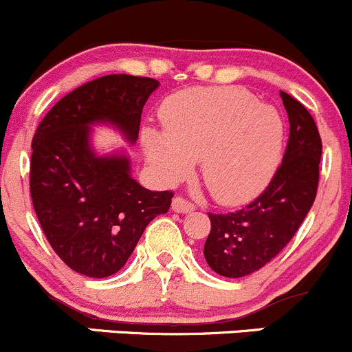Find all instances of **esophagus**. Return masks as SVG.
Instances as JSON below:
<instances>
[{
    "mask_svg": "<svg viewBox=\"0 0 352 352\" xmlns=\"http://www.w3.org/2000/svg\"><path fill=\"white\" fill-rule=\"evenodd\" d=\"M171 208L173 211H176V213H191V211L195 210V205L188 201V199L181 198V196H176V198L173 199Z\"/></svg>",
    "mask_w": 352,
    "mask_h": 352,
    "instance_id": "esophagus-1",
    "label": "esophagus"
}]
</instances>
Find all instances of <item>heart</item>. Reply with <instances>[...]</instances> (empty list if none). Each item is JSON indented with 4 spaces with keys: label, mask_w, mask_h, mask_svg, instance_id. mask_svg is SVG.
I'll use <instances>...</instances> for the list:
<instances>
[{
    "label": "heart",
    "mask_w": 352,
    "mask_h": 352,
    "mask_svg": "<svg viewBox=\"0 0 352 352\" xmlns=\"http://www.w3.org/2000/svg\"><path fill=\"white\" fill-rule=\"evenodd\" d=\"M162 132H142L147 161L162 179L186 176L201 161L203 183L221 205L258 196L280 162L282 116L240 87H199L168 97Z\"/></svg>",
    "instance_id": "obj_1"
}]
</instances>
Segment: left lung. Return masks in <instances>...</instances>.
<instances>
[{
	"label": "left lung",
	"mask_w": 352,
	"mask_h": 352,
	"mask_svg": "<svg viewBox=\"0 0 352 352\" xmlns=\"http://www.w3.org/2000/svg\"><path fill=\"white\" fill-rule=\"evenodd\" d=\"M289 116L285 154L265 191L235 213H210L205 243L208 265L218 275L240 278L267 265L296 235L314 205L319 184L322 141L300 102L280 92Z\"/></svg>",
	"instance_id": "8db88e82"
}]
</instances>
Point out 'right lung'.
Wrapping results in <instances>:
<instances>
[{"mask_svg": "<svg viewBox=\"0 0 352 352\" xmlns=\"http://www.w3.org/2000/svg\"><path fill=\"white\" fill-rule=\"evenodd\" d=\"M160 82L105 75L67 94L43 117L32 142L30 192L56 255L72 270L104 278L126 265L173 191H149L131 176L127 154L99 156L90 142L96 124H111L135 144L142 107Z\"/></svg>", "mask_w": 352, "mask_h": 352, "instance_id": "add662e5", "label": "right lung"}]
</instances>
